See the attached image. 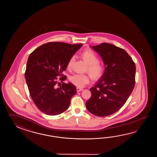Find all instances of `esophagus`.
Returning <instances> with one entry per match:
<instances>
[{
  "instance_id": "1",
  "label": "esophagus",
  "mask_w": 157,
  "mask_h": 157,
  "mask_svg": "<svg viewBox=\"0 0 157 157\" xmlns=\"http://www.w3.org/2000/svg\"><path fill=\"white\" fill-rule=\"evenodd\" d=\"M77 92H80L81 91H82V90H83V89L82 88H80V87H77Z\"/></svg>"
}]
</instances>
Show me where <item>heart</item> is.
I'll use <instances>...</instances> for the list:
<instances>
[{
  "label": "heart",
  "instance_id": "obj_1",
  "mask_svg": "<svg viewBox=\"0 0 157 157\" xmlns=\"http://www.w3.org/2000/svg\"><path fill=\"white\" fill-rule=\"evenodd\" d=\"M84 60L89 65L88 71L90 75L94 79H97L102 75L103 72V66L99 62V58L93 51L86 50L82 53ZM75 56L71 57L67 64V67L71 68L75 60ZM71 82L78 87H82L89 82L90 77L85 74H76L70 77Z\"/></svg>",
  "mask_w": 157,
  "mask_h": 157
}]
</instances>
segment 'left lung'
Returning <instances> with one entry per match:
<instances>
[{"label": "left lung", "mask_w": 157, "mask_h": 157, "mask_svg": "<svg viewBox=\"0 0 157 157\" xmlns=\"http://www.w3.org/2000/svg\"><path fill=\"white\" fill-rule=\"evenodd\" d=\"M101 57L105 71L91 87V97L85 104L91 113L105 117L120 110L132 92L136 66L125 50L109 43L91 47Z\"/></svg>", "instance_id": "obj_1"}]
</instances>
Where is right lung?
I'll list each match as a JSON object with an SVG mask.
<instances>
[{"label": "right lung", "instance_id": "1", "mask_svg": "<svg viewBox=\"0 0 157 157\" xmlns=\"http://www.w3.org/2000/svg\"><path fill=\"white\" fill-rule=\"evenodd\" d=\"M82 46L50 42L38 47L30 54L25 76L30 96L37 108L44 113L56 116L67 110L71 98L77 93L72 83H65L58 88L57 77L61 82L67 77L62 74L71 57Z\"/></svg>", "mask_w": 157, "mask_h": 157}]
</instances>
